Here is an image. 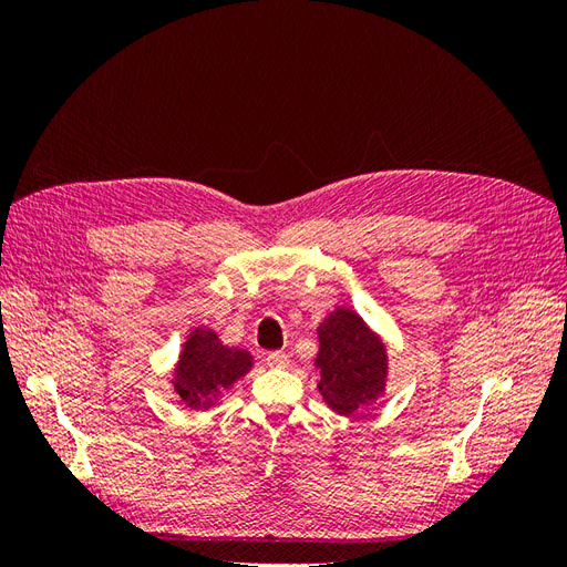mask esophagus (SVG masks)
Here are the masks:
<instances>
[{
  "instance_id": "esophagus-1",
  "label": "esophagus",
  "mask_w": 567,
  "mask_h": 567,
  "mask_svg": "<svg viewBox=\"0 0 567 567\" xmlns=\"http://www.w3.org/2000/svg\"><path fill=\"white\" fill-rule=\"evenodd\" d=\"M288 364H290V359L284 352H269L267 354V367L269 369H286Z\"/></svg>"
}]
</instances>
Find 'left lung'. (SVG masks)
Wrapping results in <instances>:
<instances>
[{
    "mask_svg": "<svg viewBox=\"0 0 567 567\" xmlns=\"http://www.w3.org/2000/svg\"><path fill=\"white\" fill-rule=\"evenodd\" d=\"M319 392L336 414L352 416L385 392L388 352L381 336L348 307H338L319 329Z\"/></svg>",
    "mask_w": 567,
    "mask_h": 567,
    "instance_id": "left-lung-1",
    "label": "left lung"
}]
</instances>
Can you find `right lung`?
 Returning a JSON list of instances; mask_svg holds the SVG:
<instances>
[{"label":"right lung","instance_id":"obj_1","mask_svg":"<svg viewBox=\"0 0 567 567\" xmlns=\"http://www.w3.org/2000/svg\"><path fill=\"white\" fill-rule=\"evenodd\" d=\"M250 369V352L221 346L213 329H194L182 348L173 385L188 409H210Z\"/></svg>","mask_w":567,"mask_h":567}]
</instances>
